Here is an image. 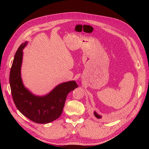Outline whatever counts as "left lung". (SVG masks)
<instances>
[{"label": "left lung", "instance_id": "8db88e82", "mask_svg": "<svg viewBox=\"0 0 149 149\" xmlns=\"http://www.w3.org/2000/svg\"><path fill=\"white\" fill-rule=\"evenodd\" d=\"M94 113V115H95V116L97 118L100 119V118H101V116L100 115H99L98 114H97V113H96L95 112H94V113Z\"/></svg>", "mask_w": 149, "mask_h": 149}]
</instances>
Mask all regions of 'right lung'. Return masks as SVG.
I'll return each instance as SVG.
<instances>
[{
	"label": "right lung",
	"instance_id": "right-lung-1",
	"mask_svg": "<svg viewBox=\"0 0 149 149\" xmlns=\"http://www.w3.org/2000/svg\"><path fill=\"white\" fill-rule=\"evenodd\" d=\"M26 43L19 46L11 68L10 84L12 97L18 110L28 119L36 123H49L60 116L68 93L78 85L75 81H70L60 84L44 97L33 95L23 85L20 77L22 49Z\"/></svg>",
	"mask_w": 149,
	"mask_h": 149
}]
</instances>
